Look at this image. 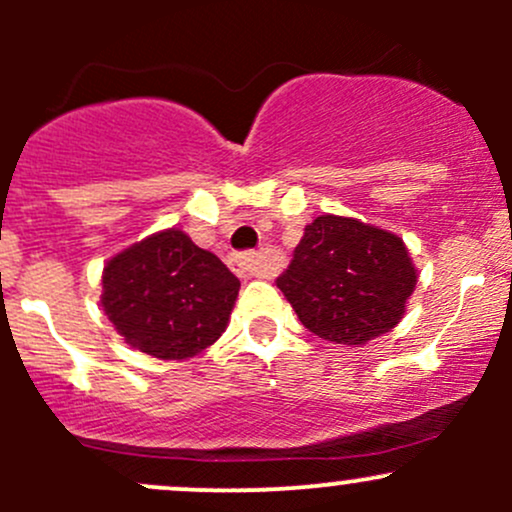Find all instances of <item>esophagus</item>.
Returning a JSON list of instances; mask_svg holds the SVG:
<instances>
[{
    "instance_id": "1",
    "label": "esophagus",
    "mask_w": 512,
    "mask_h": 512,
    "mask_svg": "<svg viewBox=\"0 0 512 512\" xmlns=\"http://www.w3.org/2000/svg\"><path fill=\"white\" fill-rule=\"evenodd\" d=\"M232 270L240 277H265L260 255H255V252H245V255L232 257Z\"/></svg>"
}]
</instances>
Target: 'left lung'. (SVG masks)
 I'll return each mask as SVG.
<instances>
[{
    "label": "left lung",
    "mask_w": 512,
    "mask_h": 512,
    "mask_svg": "<svg viewBox=\"0 0 512 512\" xmlns=\"http://www.w3.org/2000/svg\"><path fill=\"white\" fill-rule=\"evenodd\" d=\"M416 282V265L399 235L327 213L304 227L277 287L309 332L361 347L404 319Z\"/></svg>",
    "instance_id": "obj_1"
}]
</instances>
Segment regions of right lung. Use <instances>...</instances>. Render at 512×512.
I'll use <instances>...</instances> for the list:
<instances>
[{
    "label": "right lung",
    "instance_id": "1",
    "mask_svg": "<svg viewBox=\"0 0 512 512\" xmlns=\"http://www.w3.org/2000/svg\"><path fill=\"white\" fill-rule=\"evenodd\" d=\"M101 307L123 342L165 361L223 337L240 280L178 227L153 232L103 265Z\"/></svg>",
    "mask_w": 512,
    "mask_h": 512
}]
</instances>
